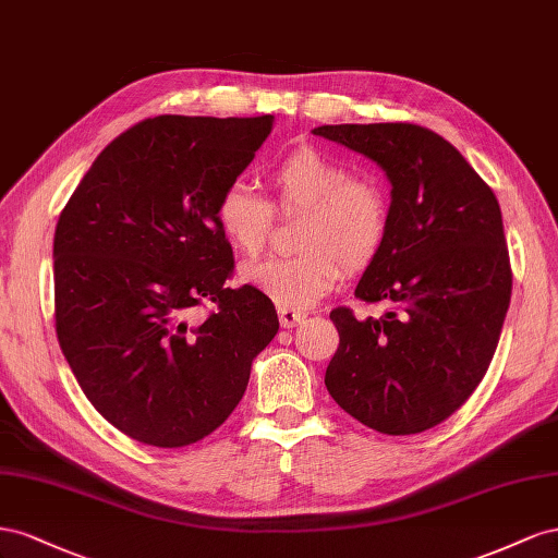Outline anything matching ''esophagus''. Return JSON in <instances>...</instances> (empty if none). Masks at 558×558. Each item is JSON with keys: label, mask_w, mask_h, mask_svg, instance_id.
<instances>
[{"label": "esophagus", "mask_w": 558, "mask_h": 558, "mask_svg": "<svg viewBox=\"0 0 558 558\" xmlns=\"http://www.w3.org/2000/svg\"><path fill=\"white\" fill-rule=\"evenodd\" d=\"M278 317H280V325L284 329H292L296 325H301L306 320V315L301 311H290V308H278Z\"/></svg>", "instance_id": "1"}]
</instances>
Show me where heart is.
Wrapping results in <instances>:
<instances>
[{
	"mask_svg": "<svg viewBox=\"0 0 558 558\" xmlns=\"http://www.w3.org/2000/svg\"><path fill=\"white\" fill-rule=\"evenodd\" d=\"M274 201L245 182L219 191L215 217L235 250L257 257L266 247L274 208L304 213L292 257H270L245 266L243 278L280 308L304 311L329 294L348 270L367 268L390 231V194L374 174H353L341 158L315 147L290 151L270 170Z\"/></svg>",
	"mask_w": 558,
	"mask_h": 558,
	"instance_id": "b5f03b06",
	"label": "heart"
}]
</instances>
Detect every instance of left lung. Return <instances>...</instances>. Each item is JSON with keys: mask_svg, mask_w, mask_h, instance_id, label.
<instances>
[{"mask_svg": "<svg viewBox=\"0 0 558 558\" xmlns=\"http://www.w3.org/2000/svg\"><path fill=\"white\" fill-rule=\"evenodd\" d=\"M315 135L369 156L392 184L390 231L355 296L386 301L357 320L339 306L325 386L384 435H416L468 402L498 348L512 266L493 189L451 142L416 123L320 125Z\"/></svg>", "mask_w": 558, "mask_h": 558, "instance_id": "1", "label": "left lung"}]
</instances>
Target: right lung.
<instances>
[{
	"instance_id": "right-lung-1",
	"label": "right lung",
	"mask_w": 558,
	"mask_h": 558,
	"mask_svg": "<svg viewBox=\"0 0 558 558\" xmlns=\"http://www.w3.org/2000/svg\"><path fill=\"white\" fill-rule=\"evenodd\" d=\"M270 129V114L145 119L109 142L60 213L62 355L131 439L180 449L215 433L278 333L264 292L227 288L233 250L215 217Z\"/></svg>"
}]
</instances>
